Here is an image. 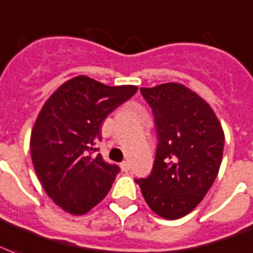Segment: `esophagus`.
Returning a JSON list of instances; mask_svg holds the SVG:
<instances>
[{"instance_id":"34e87169","label":"esophagus","mask_w":253,"mask_h":253,"mask_svg":"<svg viewBox=\"0 0 253 253\" xmlns=\"http://www.w3.org/2000/svg\"><path fill=\"white\" fill-rule=\"evenodd\" d=\"M121 169H122V171H125V172H127L128 169H130V165H128V162H122L121 163Z\"/></svg>"}]
</instances>
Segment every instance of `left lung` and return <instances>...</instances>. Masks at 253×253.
<instances>
[{"mask_svg": "<svg viewBox=\"0 0 253 253\" xmlns=\"http://www.w3.org/2000/svg\"><path fill=\"white\" fill-rule=\"evenodd\" d=\"M152 109L158 148L150 176L135 179L146 203L163 219L186 216L215 182L224 131L211 106L182 84L142 87Z\"/></svg>", "mask_w": 253, "mask_h": 253, "instance_id": "1", "label": "left lung"}]
</instances>
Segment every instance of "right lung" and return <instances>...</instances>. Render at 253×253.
Segmentation results:
<instances>
[{
    "instance_id": "obj_1",
    "label": "right lung",
    "mask_w": 253,
    "mask_h": 253,
    "mask_svg": "<svg viewBox=\"0 0 253 253\" xmlns=\"http://www.w3.org/2000/svg\"><path fill=\"white\" fill-rule=\"evenodd\" d=\"M138 87L107 86L86 75L61 84L42 106L30 136V154L46 194L63 211L84 215L101 203L121 171L95 144L101 125Z\"/></svg>"
}]
</instances>
